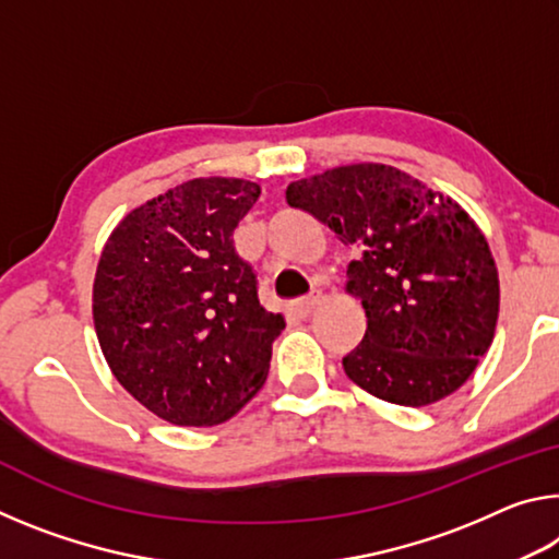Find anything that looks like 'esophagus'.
<instances>
[{"label":"esophagus","mask_w":559,"mask_h":559,"mask_svg":"<svg viewBox=\"0 0 559 559\" xmlns=\"http://www.w3.org/2000/svg\"><path fill=\"white\" fill-rule=\"evenodd\" d=\"M318 302H320V290H313V293H310V296L300 298V300L296 302V313H298L300 318H308V316L316 310Z\"/></svg>","instance_id":"34e87169"}]
</instances>
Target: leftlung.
Returning a JSON list of instances; mask_svg holds the SVG:
<instances>
[{
    "mask_svg": "<svg viewBox=\"0 0 559 559\" xmlns=\"http://www.w3.org/2000/svg\"><path fill=\"white\" fill-rule=\"evenodd\" d=\"M286 202L355 246L347 290L362 298V343L343 357L365 392L427 406L468 380L493 343L498 269L461 206L390 165L298 179Z\"/></svg>",
    "mask_w": 559,
    "mask_h": 559,
    "instance_id": "left-lung-1",
    "label": "left lung"
}]
</instances>
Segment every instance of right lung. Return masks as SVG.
Wrapping results in <instances>:
<instances>
[{"label": "right lung", "instance_id": "right-lung-1", "mask_svg": "<svg viewBox=\"0 0 559 559\" xmlns=\"http://www.w3.org/2000/svg\"><path fill=\"white\" fill-rule=\"evenodd\" d=\"M261 189L192 179L132 210L110 234L93 320L116 380L177 427H214L266 382L283 318L259 302L231 234Z\"/></svg>", "mask_w": 559, "mask_h": 559}]
</instances>
